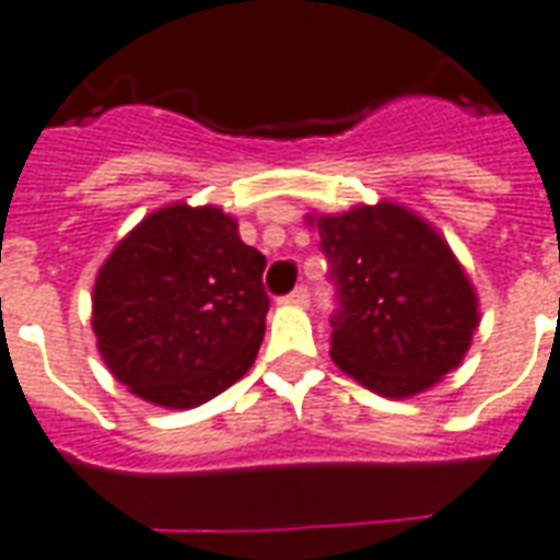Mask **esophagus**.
Masks as SVG:
<instances>
[{"instance_id":"obj_1","label":"esophagus","mask_w":560,"mask_h":560,"mask_svg":"<svg viewBox=\"0 0 560 560\" xmlns=\"http://www.w3.org/2000/svg\"><path fill=\"white\" fill-rule=\"evenodd\" d=\"M288 302H293V305H308V299H311V293H308V288H305V284H299L296 290H293V293H288Z\"/></svg>"}]
</instances>
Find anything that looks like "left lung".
Instances as JSON below:
<instances>
[{"label": "left lung", "instance_id": "8db88e82", "mask_svg": "<svg viewBox=\"0 0 560 560\" xmlns=\"http://www.w3.org/2000/svg\"><path fill=\"white\" fill-rule=\"evenodd\" d=\"M337 308L331 358L355 382L405 399L441 382L479 326L476 290L441 234L402 205L319 217Z\"/></svg>", "mask_w": 560, "mask_h": 560}]
</instances>
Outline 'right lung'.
Instances as JSON below:
<instances>
[{
    "instance_id": "obj_1",
    "label": "right lung",
    "mask_w": 560,
    "mask_h": 560,
    "mask_svg": "<svg viewBox=\"0 0 560 560\" xmlns=\"http://www.w3.org/2000/svg\"><path fill=\"white\" fill-rule=\"evenodd\" d=\"M264 267L267 258L220 208L149 213L93 284V331L110 373L164 408L223 394L264 340Z\"/></svg>"
}]
</instances>
